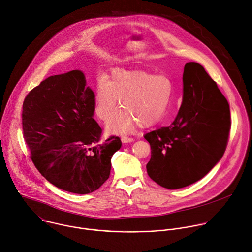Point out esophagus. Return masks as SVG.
I'll list each match as a JSON object with an SVG mask.
<instances>
[{
	"instance_id": "obj_1",
	"label": "esophagus",
	"mask_w": 252,
	"mask_h": 252,
	"mask_svg": "<svg viewBox=\"0 0 252 252\" xmlns=\"http://www.w3.org/2000/svg\"><path fill=\"white\" fill-rule=\"evenodd\" d=\"M132 140H133V138H132V137H129V136H127V135H123V136H122V141H123L124 143L130 142V141H132Z\"/></svg>"
}]
</instances>
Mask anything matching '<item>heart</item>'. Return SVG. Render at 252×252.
<instances>
[{"mask_svg":"<svg viewBox=\"0 0 252 252\" xmlns=\"http://www.w3.org/2000/svg\"><path fill=\"white\" fill-rule=\"evenodd\" d=\"M172 93L173 85L166 75L117 68L105 80L98 81L94 99V113L101 122L110 123L121 101L125 111L112 123L111 129L126 132L137 124L150 127L163 119Z\"/></svg>","mask_w":252,"mask_h":252,"instance_id":"1","label":"heart"}]
</instances>
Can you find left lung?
<instances>
[{"label": "left lung", "mask_w": 252, "mask_h": 252, "mask_svg": "<svg viewBox=\"0 0 252 252\" xmlns=\"http://www.w3.org/2000/svg\"><path fill=\"white\" fill-rule=\"evenodd\" d=\"M183 101L169 126L146 133L152 157L149 176L168 189L202 178L222 158L231 126L229 105L204 67L185 65Z\"/></svg>", "instance_id": "left-lung-1"}]
</instances>
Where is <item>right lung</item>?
<instances>
[{
  "label": "right lung",
  "instance_id": "1",
  "mask_svg": "<svg viewBox=\"0 0 252 252\" xmlns=\"http://www.w3.org/2000/svg\"><path fill=\"white\" fill-rule=\"evenodd\" d=\"M94 94L81 70L49 77L23 103L24 139L31 159L55 187L87 194L110 176L112 157L122 147L119 136L101 140L93 118Z\"/></svg>",
  "mask_w": 252,
  "mask_h": 252
}]
</instances>
